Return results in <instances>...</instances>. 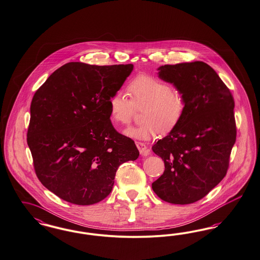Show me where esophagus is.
I'll return each mask as SVG.
<instances>
[{"label": "esophagus", "instance_id": "34e87169", "mask_svg": "<svg viewBox=\"0 0 260 260\" xmlns=\"http://www.w3.org/2000/svg\"><path fill=\"white\" fill-rule=\"evenodd\" d=\"M135 144H136L137 149L139 150L140 155H142V156H148V155L150 154V151L147 149V147H146L144 143H142V142H136Z\"/></svg>", "mask_w": 260, "mask_h": 260}]
</instances>
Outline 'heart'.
Wrapping results in <instances>:
<instances>
[{
	"label": "heart",
	"instance_id": "b5f03b06",
	"mask_svg": "<svg viewBox=\"0 0 260 260\" xmlns=\"http://www.w3.org/2000/svg\"><path fill=\"white\" fill-rule=\"evenodd\" d=\"M129 100L122 92L109 100L110 120L118 125L131 124L136 108H142L144 124L129 127L125 135L137 140H149L162 133L173 131L182 121L186 110L184 93L167 82L148 74H139L127 84Z\"/></svg>",
	"mask_w": 260,
	"mask_h": 260
}]
</instances>
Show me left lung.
Instances as JSON below:
<instances>
[{
	"label": "left lung",
	"instance_id": "obj_1",
	"mask_svg": "<svg viewBox=\"0 0 260 260\" xmlns=\"http://www.w3.org/2000/svg\"><path fill=\"white\" fill-rule=\"evenodd\" d=\"M157 75L184 93L186 110L180 124L152 147L166 167L152 188L167 202L190 204L226 174L236 141L234 100L206 62L161 66Z\"/></svg>",
	"mask_w": 260,
	"mask_h": 260
}]
</instances>
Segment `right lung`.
Segmentation results:
<instances>
[{
    "mask_svg": "<svg viewBox=\"0 0 260 260\" xmlns=\"http://www.w3.org/2000/svg\"><path fill=\"white\" fill-rule=\"evenodd\" d=\"M133 70L132 63L68 62L35 93L27 142L39 180L62 200L102 201L118 167L139 156L134 140L116 132L108 105Z\"/></svg>",
    "mask_w": 260,
    "mask_h": 260,
    "instance_id": "obj_1",
    "label": "right lung"
}]
</instances>
